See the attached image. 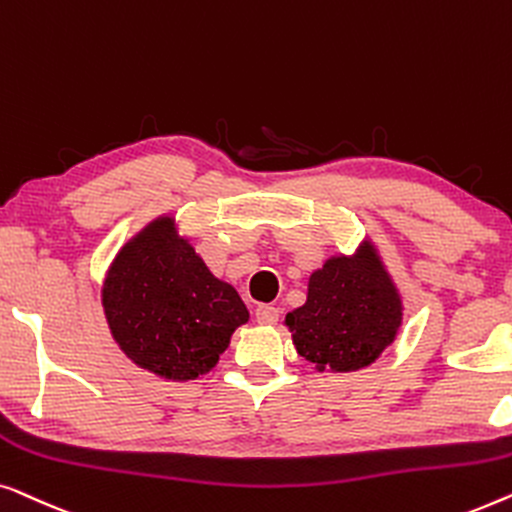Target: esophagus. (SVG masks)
I'll return each instance as SVG.
<instances>
[{
	"label": "esophagus",
	"mask_w": 512,
	"mask_h": 512,
	"mask_svg": "<svg viewBox=\"0 0 512 512\" xmlns=\"http://www.w3.org/2000/svg\"><path fill=\"white\" fill-rule=\"evenodd\" d=\"M255 315H257L259 325H264V327H273L278 322V308L276 306H269V304L257 306Z\"/></svg>",
	"instance_id": "1"
}]
</instances>
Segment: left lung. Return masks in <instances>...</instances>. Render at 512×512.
Masks as SVG:
<instances>
[{
    "mask_svg": "<svg viewBox=\"0 0 512 512\" xmlns=\"http://www.w3.org/2000/svg\"><path fill=\"white\" fill-rule=\"evenodd\" d=\"M292 343L315 371L371 366L397 341L403 297L369 236L352 255H331L308 276L306 304L285 315Z\"/></svg>",
    "mask_w": 512,
    "mask_h": 512,
    "instance_id": "obj_1",
    "label": "left lung"
}]
</instances>
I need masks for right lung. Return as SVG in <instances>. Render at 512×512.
<instances>
[{"label":"right lung","instance_id":"add662e5","mask_svg":"<svg viewBox=\"0 0 512 512\" xmlns=\"http://www.w3.org/2000/svg\"><path fill=\"white\" fill-rule=\"evenodd\" d=\"M102 306L125 357L174 383L211 371L250 320L239 292L213 276L174 213L122 243L104 276Z\"/></svg>","mask_w":512,"mask_h":512}]
</instances>
